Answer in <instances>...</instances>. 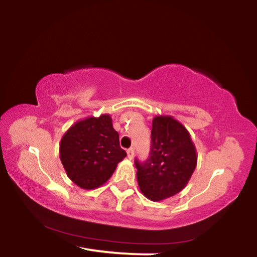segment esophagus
Masks as SVG:
<instances>
[{
  "label": "esophagus",
  "instance_id": "esophagus-1",
  "mask_svg": "<svg viewBox=\"0 0 257 257\" xmlns=\"http://www.w3.org/2000/svg\"><path fill=\"white\" fill-rule=\"evenodd\" d=\"M127 154H128V158H129V160H133L134 159V155H135V150L133 149H129V150H127Z\"/></svg>",
  "mask_w": 257,
  "mask_h": 257
}]
</instances>
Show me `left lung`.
Instances as JSON below:
<instances>
[{
    "mask_svg": "<svg viewBox=\"0 0 257 257\" xmlns=\"http://www.w3.org/2000/svg\"><path fill=\"white\" fill-rule=\"evenodd\" d=\"M196 164V149L188 130L170 115L155 116L149 159L135 160L142 193L153 202L175 196L188 184Z\"/></svg>",
    "mask_w": 257,
    "mask_h": 257,
    "instance_id": "1",
    "label": "left lung"
}]
</instances>
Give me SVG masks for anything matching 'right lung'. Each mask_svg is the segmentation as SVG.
I'll list each match as a JSON object with an SVG mask.
<instances>
[{
  "label": "right lung",
  "instance_id": "right-lung-1",
  "mask_svg": "<svg viewBox=\"0 0 257 257\" xmlns=\"http://www.w3.org/2000/svg\"><path fill=\"white\" fill-rule=\"evenodd\" d=\"M125 156L108 114L78 121L61 139V162L68 177L82 189L105 184Z\"/></svg>",
  "mask_w": 257,
  "mask_h": 257
}]
</instances>
